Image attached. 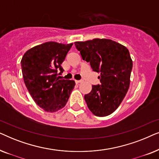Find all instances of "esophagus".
I'll return each mask as SVG.
<instances>
[{"instance_id": "obj_1", "label": "esophagus", "mask_w": 159, "mask_h": 159, "mask_svg": "<svg viewBox=\"0 0 159 159\" xmlns=\"http://www.w3.org/2000/svg\"><path fill=\"white\" fill-rule=\"evenodd\" d=\"M75 82L77 84H79V83H81V82H82V80H75Z\"/></svg>"}]
</instances>
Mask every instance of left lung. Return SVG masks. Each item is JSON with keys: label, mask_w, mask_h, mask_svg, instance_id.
<instances>
[{"label": "left lung", "mask_w": 159, "mask_h": 159, "mask_svg": "<svg viewBox=\"0 0 159 159\" xmlns=\"http://www.w3.org/2000/svg\"><path fill=\"white\" fill-rule=\"evenodd\" d=\"M75 45L93 71L101 74V84L84 95L88 107L97 116H106L119 107L130 83L132 61L128 49L109 39L95 38Z\"/></svg>", "instance_id": "obj_1"}]
</instances>
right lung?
Returning <instances> with one entry per match:
<instances>
[{
	"label": "right lung",
	"instance_id": "right-lung-1",
	"mask_svg": "<svg viewBox=\"0 0 159 159\" xmlns=\"http://www.w3.org/2000/svg\"><path fill=\"white\" fill-rule=\"evenodd\" d=\"M73 43L47 42L36 45L24 54L21 61L25 85L37 105L47 112L64 108L75 88L74 80L56 78L58 69Z\"/></svg>",
	"mask_w": 159,
	"mask_h": 159
}]
</instances>
